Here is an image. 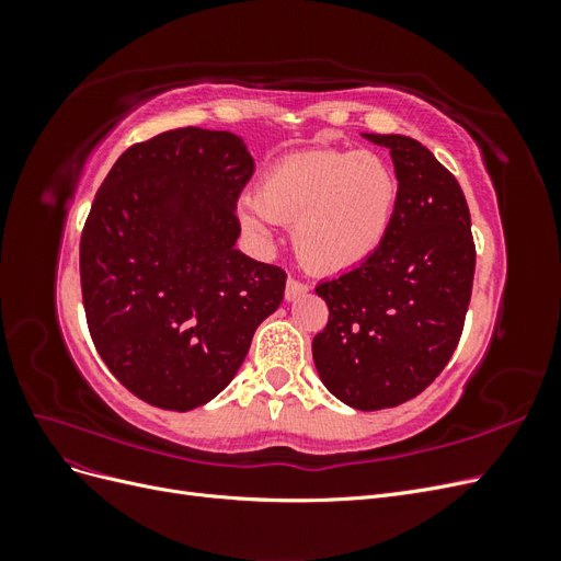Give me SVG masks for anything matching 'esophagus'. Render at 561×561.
<instances>
[{"mask_svg": "<svg viewBox=\"0 0 561 561\" xmlns=\"http://www.w3.org/2000/svg\"><path fill=\"white\" fill-rule=\"evenodd\" d=\"M307 290H309L307 283L290 276V278H287V283H285V299H297L301 295H307Z\"/></svg>", "mask_w": 561, "mask_h": 561, "instance_id": "34e87169", "label": "esophagus"}]
</instances>
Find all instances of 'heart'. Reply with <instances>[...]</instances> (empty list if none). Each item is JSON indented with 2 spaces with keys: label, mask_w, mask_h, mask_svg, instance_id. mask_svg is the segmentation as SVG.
<instances>
[{
  "label": "heart",
  "mask_w": 561,
  "mask_h": 561,
  "mask_svg": "<svg viewBox=\"0 0 561 561\" xmlns=\"http://www.w3.org/2000/svg\"><path fill=\"white\" fill-rule=\"evenodd\" d=\"M398 201V175L375 151L313 149L271 165L241 219L254 236H266L268 219L295 222L299 260L320 274H342L381 248Z\"/></svg>",
  "instance_id": "b5f03b06"
}]
</instances>
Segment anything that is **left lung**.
<instances>
[{
	"mask_svg": "<svg viewBox=\"0 0 561 561\" xmlns=\"http://www.w3.org/2000/svg\"><path fill=\"white\" fill-rule=\"evenodd\" d=\"M390 149L400 201L381 248L322 280L328 325L313 363L332 396L355 410H388L426 390L461 339L474 276L470 210L461 184L407 135L363 133Z\"/></svg>",
	"mask_w": 561,
	"mask_h": 561,
	"instance_id": "obj_1",
	"label": "left lung"
}]
</instances>
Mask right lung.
Instances as JSON below:
<instances>
[{"mask_svg": "<svg viewBox=\"0 0 561 561\" xmlns=\"http://www.w3.org/2000/svg\"><path fill=\"white\" fill-rule=\"evenodd\" d=\"M252 173L236 135L184 126L128 147L93 198L79 243L89 332L151 407L213 400L283 301L285 271L233 248Z\"/></svg>", "mask_w": 561, "mask_h": 561, "instance_id": "obj_1", "label": "right lung"}]
</instances>
